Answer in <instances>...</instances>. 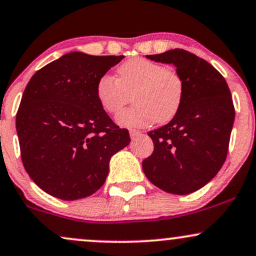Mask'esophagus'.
Here are the masks:
<instances>
[{
    "instance_id": "obj_1",
    "label": "esophagus",
    "mask_w": 256,
    "mask_h": 256,
    "mask_svg": "<svg viewBox=\"0 0 256 256\" xmlns=\"http://www.w3.org/2000/svg\"><path fill=\"white\" fill-rule=\"evenodd\" d=\"M142 136V132L138 131V130H130V137L132 140H134V138H138Z\"/></svg>"
}]
</instances>
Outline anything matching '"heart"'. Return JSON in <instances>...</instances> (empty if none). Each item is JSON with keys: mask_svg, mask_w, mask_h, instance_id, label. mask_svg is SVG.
<instances>
[{"mask_svg": "<svg viewBox=\"0 0 256 256\" xmlns=\"http://www.w3.org/2000/svg\"><path fill=\"white\" fill-rule=\"evenodd\" d=\"M95 93L101 108L112 116H118L132 94L135 106L120 112L116 122L124 128H146L154 122H170L178 114L184 86L174 70L146 58H134L118 68L116 78L101 76Z\"/></svg>", "mask_w": 256, "mask_h": 256, "instance_id": "heart-1", "label": "heart"}]
</instances>
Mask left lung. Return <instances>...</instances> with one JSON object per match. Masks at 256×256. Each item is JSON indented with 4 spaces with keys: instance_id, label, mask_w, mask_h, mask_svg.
<instances>
[{
    "instance_id": "obj_1",
    "label": "left lung",
    "mask_w": 256,
    "mask_h": 256,
    "mask_svg": "<svg viewBox=\"0 0 256 256\" xmlns=\"http://www.w3.org/2000/svg\"><path fill=\"white\" fill-rule=\"evenodd\" d=\"M146 58L173 64L184 94L178 114L148 132L154 152L142 163L143 172L164 192L190 194L216 176L226 161L235 120L232 93L218 70L182 48Z\"/></svg>"
}]
</instances>
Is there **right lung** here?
Returning <instances> with one entry per match:
<instances>
[{
	"label": "right lung",
	"instance_id": "1",
	"mask_svg": "<svg viewBox=\"0 0 256 256\" xmlns=\"http://www.w3.org/2000/svg\"><path fill=\"white\" fill-rule=\"evenodd\" d=\"M124 56L70 52L38 70L16 114L21 160L44 192L62 200L92 196L106 181L110 158L130 144L101 108L96 83Z\"/></svg>",
	"mask_w": 256,
	"mask_h": 256
}]
</instances>
